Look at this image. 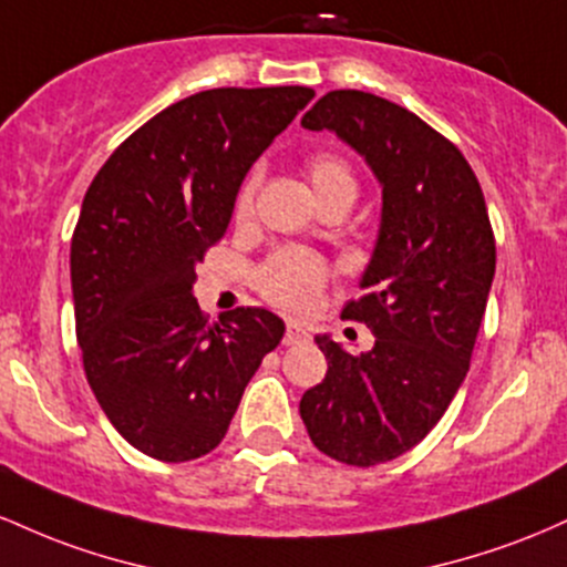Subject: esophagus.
<instances>
[{
	"mask_svg": "<svg viewBox=\"0 0 567 567\" xmlns=\"http://www.w3.org/2000/svg\"><path fill=\"white\" fill-rule=\"evenodd\" d=\"M303 341H309V330L298 322H288V328H285V347H292V343H303Z\"/></svg>",
	"mask_w": 567,
	"mask_h": 567,
	"instance_id": "esophagus-1",
	"label": "esophagus"
}]
</instances>
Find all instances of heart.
Instances as JSON below:
<instances>
[{
	"label": "heart",
	"mask_w": 567,
	"mask_h": 567,
	"mask_svg": "<svg viewBox=\"0 0 567 567\" xmlns=\"http://www.w3.org/2000/svg\"><path fill=\"white\" fill-rule=\"evenodd\" d=\"M311 186H315L317 197L322 205L336 199H354L357 197V178L354 171L347 159L338 154L320 152L306 162ZM258 175L252 173L245 181L237 194V218H247L252 213V202H256ZM324 279H328V266L320 258L311 256L306 250H279L269 258L258 271V288L271 303L285 311H306L311 309L320 296Z\"/></svg>",
	"instance_id": "b5f03b06"
}]
</instances>
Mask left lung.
I'll list each match as a JSON object with an SVG mask.
<instances>
[{
  "label": "left lung",
  "mask_w": 567,
  "mask_h": 567,
  "mask_svg": "<svg viewBox=\"0 0 567 567\" xmlns=\"http://www.w3.org/2000/svg\"><path fill=\"white\" fill-rule=\"evenodd\" d=\"M301 127L333 133L381 186L379 234L360 279L368 292L341 315L365 322L375 343L349 354L328 333L317 336L328 373L301 396L317 451L375 466L419 445L470 373L496 243L470 162L408 109L333 90Z\"/></svg>",
  "instance_id": "8db88e82"
}]
</instances>
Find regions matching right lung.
I'll return each mask as SVG.
<instances>
[{"mask_svg": "<svg viewBox=\"0 0 567 567\" xmlns=\"http://www.w3.org/2000/svg\"><path fill=\"white\" fill-rule=\"evenodd\" d=\"M311 97V87L188 95L135 130L84 194L71 239L84 373L116 432L152 458L210 453L282 341L285 322L256 306L210 324L194 282L252 162Z\"/></svg>", "mask_w": 567, "mask_h": 567, "instance_id": "obj_1", "label": "right lung"}]
</instances>
